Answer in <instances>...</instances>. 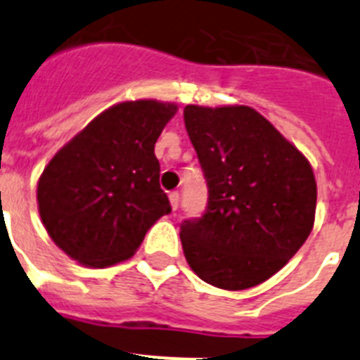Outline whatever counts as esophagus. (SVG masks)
Segmentation results:
<instances>
[{
  "label": "esophagus",
  "instance_id": "1",
  "mask_svg": "<svg viewBox=\"0 0 360 360\" xmlns=\"http://www.w3.org/2000/svg\"><path fill=\"white\" fill-rule=\"evenodd\" d=\"M169 202H171V207H173V211H176L178 203H180V193H178V191H173V193H171Z\"/></svg>",
  "mask_w": 360,
  "mask_h": 360
}]
</instances>
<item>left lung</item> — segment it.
<instances>
[{
  "label": "left lung",
  "mask_w": 360,
  "mask_h": 360,
  "mask_svg": "<svg viewBox=\"0 0 360 360\" xmlns=\"http://www.w3.org/2000/svg\"><path fill=\"white\" fill-rule=\"evenodd\" d=\"M184 122L209 195L203 214L180 225L187 263L212 287H256L310 234L317 202L310 164L249 106L189 104Z\"/></svg>",
  "instance_id": "left-lung-1"
}]
</instances>
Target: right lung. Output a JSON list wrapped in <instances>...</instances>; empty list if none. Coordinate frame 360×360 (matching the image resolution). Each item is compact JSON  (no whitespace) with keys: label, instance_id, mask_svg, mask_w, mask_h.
<instances>
[{"label":"right lung","instance_id":"1","mask_svg":"<svg viewBox=\"0 0 360 360\" xmlns=\"http://www.w3.org/2000/svg\"><path fill=\"white\" fill-rule=\"evenodd\" d=\"M174 104L120 103L95 117L44 167L39 214L50 238L75 262L128 259L171 203L160 187L155 142Z\"/></svg>","mask_w":360,"mask_h":360}]
</instances>
